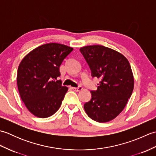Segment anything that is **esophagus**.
I'll list each match as a JSON object with an SVG mask.
<instances>
[{
	"label": "esophagus",
	"instance_id": "esophagus-1",
	"mask_svg": "<svg viewBox=\"0 0 156 156\" xmlns=\"http://www.w3.org/2000/svg\"><path fill=\"white\" fill-rule=\"evenodd\" d=\"M72 88L74 90H75V91H80L81 90H82V87H80H80H76V88H75V87H72Z\"/></svg>",
	"mask_w": 156,
	"mask_h": 156
}]
</instances>
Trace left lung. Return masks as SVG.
Listing matches in <instances>:
<instances>
[{"label": "left lung", "mask_w": 156, "mask_h": 156, "mask_svg": "<svg viewBox=\"0 0 156 156\" xmlns=\"http://www.w3.org/2000/svg\"><path fill=\"white\" fill-rule=\"evenodd\" d=\"M91 70L100 78L97 90L84 105L87 114L99 122L110 121L121 113L133 90L134 79L129 61L118 51L102 45L80 49Z\"/></svg>", "instance_id": "obj_1"}]
</instances>
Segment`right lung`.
I'll use <instances>...</instances> for the list:
<instances>
[{"label": "right lung", "instance_id": "1", "mask_svg": "<svg viewBox=\"0 0 156 156\" xmlns=\"http://www.w3.org/2000/svg\"><path fill=\"white\" fill-rule=\"evenodd\" d=\"M73 51L67 45L44 44L35 48L20 63L17 71L19 94L33 115L47 118L60 107L68 88L62 86L59 66Z\"/></svg>", "mask_w": 156, "mask_h": 156}]
</instances>
